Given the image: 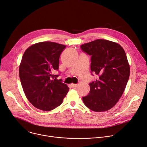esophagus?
Returning <instances> with one entry per match:
<instances>
[{
    "instance_id": "esophagus-1",
    "label": "esophagus",
    "mask_w": 147,
    "mask_h": 147,
    "mask_svg": "<svg viewBox=\"0 0 147 147\" xmlns=\"http://www.w3.org/2000/svg\"><path fill=\"white\" fill-rule=\"evenodd\" d=\"M77 86H78V84H74V83H72L71 84V86L73 88H75L77 87Z\"/></svg>"
}]
</instances>
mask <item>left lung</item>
<instances>
[{"instance_id": "8db88e82", "label": "left lung", "mask_w": 147, "mask_h": 147, "mask_svg": "<svg viewBox=\"0 0 147 147\" xmlns=\"http://www.w3.org/2000/svg\"><path fill=\"white\" fill-rule=\"evenodd\" d=\"M80 48L91 57V74L98 76L89 83L90 92L82 97L83 103L95 112L109 110L121 96L129 78L126 53L118 43L104 39L82 45Z\"/></svg>"}]
</instances>
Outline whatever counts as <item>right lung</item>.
I'll return each instance as SVG.
<instances>
[{
	"label": "right lung",
	"instance_id": "1",
	"mask_svg": "<svg viewBox=\"0 0 147 147\" xmlns=\"http://www.w3.org/2000/svg\"><path fill=\"white\" fill-rule=\"evenodd\" d=\"M65 46L52 42H42L26 49L19 68L24 94L34 107L51 111L60 105L69 88L53 74L58 70L59 59Z\"/></svg>",
	"mask_w": 147,
	"mask_h": 147
}]
</instances>
